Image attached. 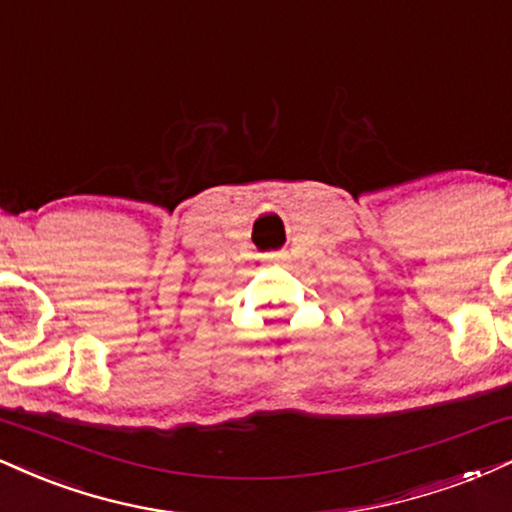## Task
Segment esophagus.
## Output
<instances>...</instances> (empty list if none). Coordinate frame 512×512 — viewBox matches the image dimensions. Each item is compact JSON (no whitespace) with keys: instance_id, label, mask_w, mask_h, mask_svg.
I'll use <instances>...</instances> for the list:
<instances>
[{"instance_id":"esophagus-1","label":"esophagus","mask_w":512,"mask_h":512,"mask_svg":"<svg viewBox=\"0 0 512 512\" xmlns=\"http://www.w3.org/2000/svg\"><path fill=\"white\" fill-rule=\"evenodd\" d=\"M269 260L276 262V264L288 262V252H286V250H281V252H272V255H269Z\"/></svg>"}]
</instances>
